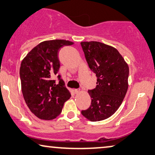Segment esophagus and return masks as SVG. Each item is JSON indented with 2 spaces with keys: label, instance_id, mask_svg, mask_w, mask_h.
<instances>
[{
  "label": "esophagus",
  "instance_id": "esophagus-1",
  "mask_svg": "<svg viewBox=\"0 0 155 155\" xmlns=\"http://www.w3.org/2000/svg\"><path fill=\"white\" fill-rule=\"evenodd\" d=\"M79 91H80L79 89H74V93H76V94L78 93H79Z\"/></svg>",
  "mask_w": 155,
  "mask_h": 155
}]
</instances>
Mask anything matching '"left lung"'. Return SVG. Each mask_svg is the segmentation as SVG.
Wrapping results in <instances>:
<instances>
[{
    "label": "left lung",
    "mask_w": 155,
    "mask_h": 155,
    "mask_svg": "<svg viewBox=\"0 0 155 155\" xmlns=\"http://www.w3.org/2000/svg\"><path fill=\"white\" fill-rule=\"evenodd\" d=\"M81 45L89 68L97 77L96 88L88 91L91 106L81 114L91 121L104 120L114 114L123 102L129 68L119 51L110 45L97 41Z\"/></svg>",
    "instance_id": "obj_1"
}]
</instances>
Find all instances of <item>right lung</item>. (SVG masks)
Wrapping results in <instances>:
<instances>
[{"instance_id":"right-lung-1","label":"right lung","mask_w":155,"mask_h":155,"mask_svg":"<svg viewBox=\"0 0 155 155\" xmlns=\"http://www.w3.org/2000/svg\"><path fill=\"white\" fill-rule=\"evenodd\" d=\"M73 43L60 39L43 41L34 47L21 63L19 76L24 99L30 111L39 119H55L71 97L60 74L58 84L53 79L60 67L59 51Z\"/></svg>"}]
</instances>
